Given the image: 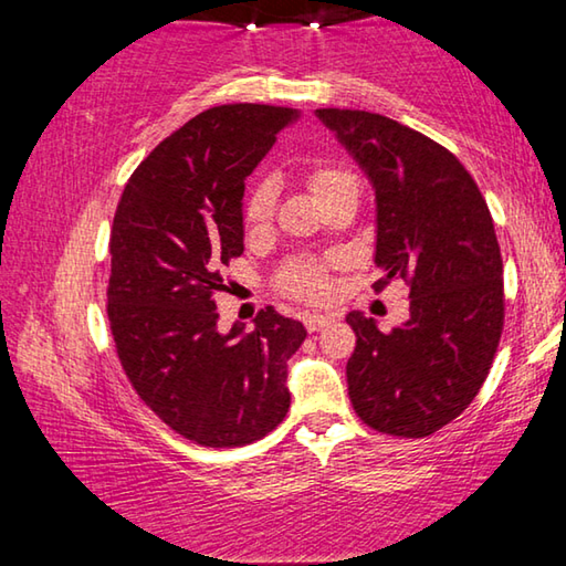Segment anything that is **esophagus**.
<instances>
[{
	"label": "esophagus",
	"instance_id": "1",
	"mask_svg": "<svg viewBox=\"0 0 566 566\" xmlns=\"http://www.w3.org/2000/svg\"><path fill=\"white\" fill-rule=\"evenodd\" d=\"M332 322H334L332 314H310V317L304 319V327L306 332H319L324 327H329Z\"/></svg>",
	"mask_w": 566,
	"mask_h": 566
}]
</instances>
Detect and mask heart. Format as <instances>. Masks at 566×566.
Here are the masks:
<instances>
[{"label": "heart", "mask_w": 566, "mask_h": 566, "mask_svg": "<svg viewBox=\"0 0 566 566\" xmlns=\"http://www.w3.org/2000/svg\"><path fill=\"white\" fill-rule=\"evenodd\" d=\"M304 185L312 191V197L324 207L329 199L337 195V191L347 185V181H354L347 169L342 167H332V165H306L302 169ZM274 205H276V185L272 177H260L249 187L247 197H244V224L247 227H262L270 222V217L274 214ZM280 284L284 292H290L292 296H300V300L306 302H322L329 296V282H327V270L322 264H312V262H296L290 264L280 276Z\"/></svg>", "instance_id": "1"}]
</instances>
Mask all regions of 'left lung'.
<instances>
[{"label":"left lung","instance_id":"left-lung-1","mask_svg":"<svg viewBox=\"0 0 566 566\" xmlns=\"http://www.w3.org/2000/svg\"><path fill=\"white\" fill-rule=\"evenodd\" d=\"M377 197L381 292L409 284V319L391 332L361 312L347 324L352 407L395 437H429L472 405L504 327L502 254L476 181L421 132L361 109H317Z\"/></svg>","mask_w":566,"mask_h":566}]
</instances>
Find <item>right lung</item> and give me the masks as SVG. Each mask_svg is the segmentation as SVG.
<instances>
[{
	"mask_svg": "<svg viewBox=\"0 0 566 566\" xmlns=\"http://www.w3.org/2000/svg\"><path fill=\"white\" fill-rule=\"evenodd\" d=\"M300 117L272 104L212 107L134 169L109 234L107 317L139 399L202 447L252 444L290 409L302 322L266 306L254 332L217 329L212 294L244 252V179Z\"/></svg>",
	"mask_w": 566,
	"mask_h": 566,
	"instance_id": "add662e5",
	"label": "right lung"
}]
</instances>
